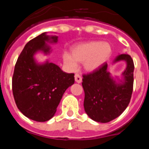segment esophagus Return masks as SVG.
<instances>
[{"mask_svg": "<svg viewBox=\"0 0 149 149\" xmlns=\"http://www.w3.org/2000/svg\"><path fill=\"white\" fill-rule=\"evenodd\" d=\"M74 79H75L76 83H77V84H81V83L82 82V77H81V76L80 75V74H75Z\"/></svg>", "mask_w": 149, "mask_h": 149, "instance_id": "obj_1", "label": "esophagus"}]
</instances>
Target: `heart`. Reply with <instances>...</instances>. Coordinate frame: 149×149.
Masks as SVG:
<instances>
[{
    "mask_svg": "<svg viewBox=\"0 0 149 149\" xmlns=\"http://www.w3.org/2000/svg\"><path fill=\"white\" fill-rule=\"evenodd\" d=\"M113 53L111 45L107 42L90 41L78 44L72 48V54L65 52L63 62L70 70L75 71L78 63H83L84 70L94 72L110 60Z\"/></svg>",
    "mask_w": 149,
    "mask_h": 149,
    "instance_id": "b5f03b06",
    "label": "heart"
}]
</instances>
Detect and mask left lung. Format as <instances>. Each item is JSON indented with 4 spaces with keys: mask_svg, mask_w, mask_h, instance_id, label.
Listing matches in <instances>:
<instances>
[{
    "mask_svg": "<svg viewBox=\"0 0 149 149\" xmlns=\"http://www.w3.org/2000/svg\"><path fill=\"white\" fill-rule=\"evenodd\" d=\"M124 61L125 69L121 76L113 77L105 63L98 70L83 76L84 110L93 120L107 123L121 115L127 108L133 92L134 65L128 54H119L113 64Z\"/></svg>",
    "mask_w": 149,
    "mask_h": 149,
    "instance_id": "left-lung-1",
    "label": "left lung"
}]
</instances>
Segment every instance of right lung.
Instances as JSON below:
<instances>
[{"mask_svg":"<svg viewBox=\"0 0 149 149\" xmlns=\"http://www.w3.org/2000/svg\"><path fill=\"white\" fill-rule=\"evenodd\" d=\"M58 42V36L45 32L26 44L18 56L13 77L15 104L23 115L36 122H46L56 113L63 94L74 83V74L65 73L48 60L39 63V52L50 54L49 44Z\"/></svg>","mask_w":149,"mask_h":149,"instance_id":"right-lung-1","label":"right lung"}]
</instances>
